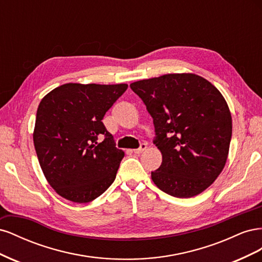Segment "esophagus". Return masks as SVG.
Here are the masks:
<instances>
[{
    "label": "esophagus",
    "instance_id": "1",
    "mask_svg": "<svg viewBox=\"0 0 262 262\" xmlns=\"http://www.w3.org/2000/svg\"><path fill=\"white\" fill-rule=\"evenodd\" d=\"M146 147H147V145H146L145 143H142V144L140 145V147H139V148L133 149V152L136 153V154H141L142 152H144V150L146 149Z\"/></svg>",
    "mask_w": 262,
    "mask_h": 262
}]
</instances>
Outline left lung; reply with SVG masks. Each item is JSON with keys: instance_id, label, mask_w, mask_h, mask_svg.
Returning a JSON list of instances; mask_svg holds the SVG:
<instances>
[{"instance_id": "left-lung-1", "label": "left lung", "mask_w": 262, "mask_h": 262, "mask_svg": "<svg viewBox=\"0 0 262 262\" xmlns=\"http://www.w3.org/2000/svg\"><path fill=\"white\" fill-rule=\"evenodd\" d=\"M131 90L152 116L163 162L152 171L162 191L191 198L223 170L232 139V116L224 97L205 78L166 74L134 82Z\"/></svg>"}]
</instances>
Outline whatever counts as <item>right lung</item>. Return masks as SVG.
<instances>
[{
  "mask_svg": "<svg viewBox=\"0 0 262 262\" xmlns=\"http://www.w3.org/2000/svg\"><path fill=\"white\" fill-rule=\"evenodd\" d=\"M126 89V84L69 83L41 99L35 149L45 177L64 199L91 202L115 181L124 153L101 120Z\"/></svg>",
  "mask_w": 262,
  "mask_h": 262,
  "instance_id": "obj_1",
  "label": "right lung"
}]
</instances>
